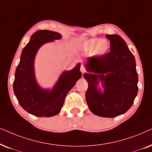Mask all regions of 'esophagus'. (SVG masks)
Returning <instances> with one entry per match:
<instances>
[{
  "label": "esophagus",
  "mask_w": 152,
  "mask_h": 152,
  "mask_svg": "<svg viewBox=\"0 0 152 152\" xmlns=\"http://www.w3.org/2000/svg\"><path fill=\"white\" fill-rule=\"evenodd\" d=\"M80 72H82V74H84V73H86V68H85L83 66H80Z\"/></svg>",
  "instance_id": "34e87169"
}]
</instances>
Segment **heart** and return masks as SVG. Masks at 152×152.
<instances>
[{
	"mask_svg": "<svg viewBox=\"0 0 152 152\" xmlns=\"http://www.w3.org/2000/svg\"><path fill=\"white\" fill-rule=\"evenodd\" d=\"M80 49L84 52H92L94 55L102 56L108 51L109 43L106 39L93 38L83 42L80 46Z\"/></svg>",
	"mask_w": 152,
	"mask_h": 152,
	"instance_id": "b5f03b06",
	"label": "heart"
}]
</instances>
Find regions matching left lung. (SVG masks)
Masks as SVG:
<instances>
[{"mask_svg":"<svg viewBox=\"0 0 152 152\" xmlns=\"http://www.w3.org/2000/svg\"><path fill=\"white\" fill-rule=\"evenodd\" d=\"M106 37L110 40V51L93 56L87 64L88 71L98 74H84L88 83L86 99L94 114L115 117L124 114L132 106L138 91V78L135 58L124 40L118 35ZM98 78L104 88L103 93L96 89Z\"/></svg>","mask_w":152,"mask_h":152,"instance_id":"obj_1","label":"left lung"}]
</instances>
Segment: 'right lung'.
Returning a JSON list of instances; mask_svg holds the SVG:
<instances>
[{"instance_id": "1", "label": "right lung", "mask_w": 152, "mask_h": 152, "mask_svg": "<svg viewBox=\"0 0 152 152\" xmlns=\"http://www.w3.org/2000/svg\"><path fill=\"white\" fill-rule=\"evenodd\" d=\"M61 35L44 30L35 32L23 48L20 62L15 72L13 89L19 104L24 110L37 117H52L61 110L65 97L77 80L82 76L80 64L61 75L52 90H42L35 81L33 71L34 58L42 44L59 39Z\"/></svg>"}]
</instances>
